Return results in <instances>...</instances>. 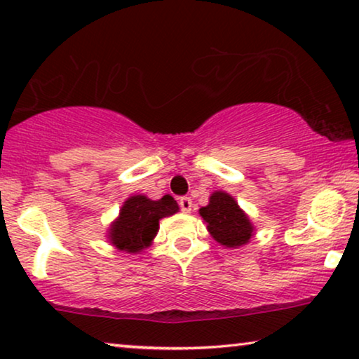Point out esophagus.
Returning <instances> with one entry per match:
<instances>
[{"mask_svg": "<svg viewBox=\"0 0 359 359\" xmlns=\"http://www.w3.org/2000/svg\"><path fill=\"white\" fill-rule=\"evenodd\" d=\"M179 206H180L182 212H190L191 206H194V201H191L189 196H180L179 198Z\"/></svg>", "mask_w": 359, "mask_h": 359, "instance_id": "1", "label": "esophagus"}]
</instances>
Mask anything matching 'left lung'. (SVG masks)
I'll list each match as a JSON object with an SVG mask.
<instances>
[{
	"label": "left lung",
	"instance_id": "left-lung-1",
	"mask_svg": "<svg viewBox=\"0 0 359 359\" xmlns=\"http://www.w3.org/2000/svg\"><path fill=\"white\" fill-rule=\"evenodd\" d=\"M200 214L208 224L212 238L224 247H242L253 235V226L247 214L240 210L231 195L224 191L212 194L210 205L201 208Z\"/></svg>",
	"mask_w": 359,
	"mask_h": 359
}]
</instances>
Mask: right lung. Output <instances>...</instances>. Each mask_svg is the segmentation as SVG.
<instances>
[{
	"mask_svg": "<svg viewBox=\"0 0 359 359\" xmlns=\"http://www.w3.org/2000/svg\"><path fill=\"white\" fill-rule=\"evenodd\" d=\"M177 211V203L169 195L158 201L143 195L128 198L119 212V219L111 227V243L126 253H138L151 243L158 232L159 219L172 216Z\"/></svg>",
	"mask_w": 359,
	"mask_h": 359,
	"instance_id": "add662e5",
	"label": "right lung"
}]
</instances>
